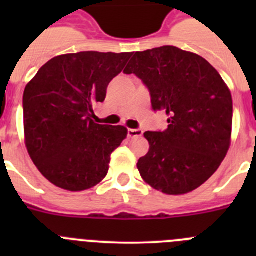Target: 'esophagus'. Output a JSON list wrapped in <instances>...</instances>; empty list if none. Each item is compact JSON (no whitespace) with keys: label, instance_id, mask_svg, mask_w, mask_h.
<instances>
[{"label":"esophagus","instance_id":"34e87169","mask_svg":"<svg viewBox=\"0 0 256 256\" xmlns=\"http://www.w3.org/2000/svg\"><path fill=\"white\" fill-rule=\"evenodd\" d=\"M142 134H144V130H128V137H130V138L141 137Z\"/></svg>","mask_w":256,"mask_h":256}]
</instances>
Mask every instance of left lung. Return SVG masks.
Wrapping results in <instances>:
<instances>
[{
    "label": "left lung",
    "instance_id": "1",
    "mask_svg": "<svg viewBox=\"0 0 256 256\" xmlns=\"http://www.w3.org/2000/svg\"><path fill=\"white\" fill-rule=\"evenodd\" d=\"M126 74L148 88L154 112L168 115L164 132H144L150 150L137 162L141 177L166 195L200 187L226 158L232 133V96L204 58L174 46L136 52Z\"/></svg>",
    "mask_w": 256,
    "mask_h": 256
}]
</instances>
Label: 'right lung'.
Returning <instances> with one entry per match:
<instances>
[{
  "label": "right lung",
  "mask_w": 256,
  "mask_h": 256,
  "mask_svg": "<svg viewBox=\"0 0 256 256\" xmlns=\"http://www.w3.org/2000/svg\"><path fill=\"white\" fill-rule=\"evenodd\" d=\"M132 52L60 55L47 61L22 96L26 144L44 178L68 191L100 183L110 155L128 134L122 126L97 124L94 106Z\"/></svg>",
  "instance_id": "obj_1"
}]
</instances>
